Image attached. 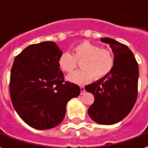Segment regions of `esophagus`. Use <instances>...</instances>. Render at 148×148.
<instances>
[{
    "instance_id": "34e87169",
    "label": "esophagus",
    "mask_w": 148,
    "mask_h": 148,
    "mask_svg": "<svg viewBox=\"0 0 148 148\" xmlns=\"http://www.w3.org/2000/svg\"><path fill=\"white\" fill-rule=\"evenodd\" d=\"M81 89V94H83L85 92H86V90H85V87L84 86H81L80 87Z\"/></svg>"
}]
</instances>
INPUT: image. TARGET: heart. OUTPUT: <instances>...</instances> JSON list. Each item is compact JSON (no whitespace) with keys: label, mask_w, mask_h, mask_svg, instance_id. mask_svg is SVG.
Returning <instances> with one entry per match:
<instances>
[{"label":"heart","mask_w":148,"mask_h":148,"mask_svg":"<svg viewBox=\"0 0 148 148\" xmlns=\"http://www.w3.org/2000/svg\"><path fill=\"white\" fill-rule=\"evenodd\" d=\"M81 70L67 76V80L77 84H85L92 80L101 79L110 73L114 66V56L111 51L90 42H80L73 49V54L62 53L58 60L62 71L73 72L80 61Z\"/></svg>","instance_id":"b5f03b06"}]
</instances>
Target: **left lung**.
<instances>
[{
	"label": "left lung",
	"instance_id": "1",
	"mask_svg": "<svg viewBox=\"0 0 148 148\" xmlns=\"http://www.w3.org/2000/svg\"><path fill=\"white\" fill-rule=\"evenodd\" d=\"M114 55V66L110 73L85 90L94 96L88 114L96 123L116 124L127 116L136 101L139 66L133 53L127 46L111 38H101Z\"/></svg>",
	"mask_w": 148,
	"mask_h": 148
}]
</instances>
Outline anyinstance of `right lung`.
<instances>
[{
    "label": "right lung",
    "instance_id": "obj_1",
    "mask_svg": "<svg viewBox=\"0 0 148 148\" xmlns=\"http://www.w3.org/2000/svg\"><path fill=\"white\" fill-rule=\"evenodd\" d=\"M62 51L52 41L28 46L15 58L10 97L17 114L30 127L45 130L64 119L68 101L80 87L64 82L58 60Z\"/></svg>",
    "mask_w": 148,
    "mask_h": 148
}]
</instances>
